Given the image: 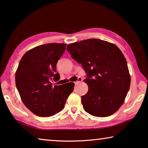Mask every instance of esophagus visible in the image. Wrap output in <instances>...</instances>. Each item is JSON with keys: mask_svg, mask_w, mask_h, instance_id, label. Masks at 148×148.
I'll return each instance as SVG.
<instances>
[{"mask_svg": "<svg viewBox=\"0 0 148 148\" xmlns=\"http://www.w3.org/2000/svg\"><path fill=\"white\" fill-rule=\"evenodd\" d=\"M83 81V79L81 78V77H78V79H77V81L75 82V84H78L80 82H81Z\"/></svg>", "mask_w": 148, "mask_h": 148, "instance_id": "esophagus-1", "label": "esophagus"}]
</instances>
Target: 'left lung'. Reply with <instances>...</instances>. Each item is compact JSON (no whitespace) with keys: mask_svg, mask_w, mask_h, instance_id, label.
Wrapping results in <instances>:
<instances>
[{"mask_svg":"<svg viewBox=\"0 0 148 148\" xmlns=\"http://www.w3.org/2000/svg\"><path fill=\"white\" fill-rule=\"evenodd\" d=\"M73 59L86 73L88 90L81 96L86 112L105 117L117 111L125 101L130 76L124 55L117 46L98 38H89L67 47Z\"/></svg>","mask_w":148,"mask_h":148,"instance_id":"1","label":"left lung"}]
</instances>
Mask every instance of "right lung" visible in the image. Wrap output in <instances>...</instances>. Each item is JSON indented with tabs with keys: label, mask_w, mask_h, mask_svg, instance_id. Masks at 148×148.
<instances>
[{
	"label": "right lung",
	"mask_w": 148,
	"mask_h": 148,
	"mask_svg": "<svg viewBox=\"0 0 148 148\" xmlns=\"http://www.w3.org/2000/svg\"><path fill=\"white\" fill-rule=\"evenodd\" d=\"M67 45L49 43L33 48L21 58L16 73V84L21 100L39 117H50L64 108L74 83L52 86L60 79L56 64Z\"/></svg>",
	"instance_id": "add662e5"
}]
</instances>
